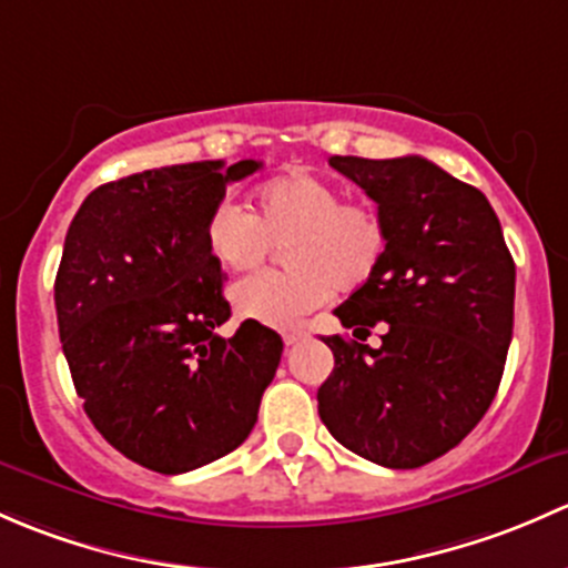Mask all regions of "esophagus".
Returning <instances> with one entry per match:
<instances>
[{
  "mask_svg": "<svg viewBox=\"0 0 568 568\" xmlns=\"http://www.w3.org/2000/svg\"><path fill=\"white\" fill-rule=\"evenodd\" d=\"M306 338V331H284V344L286 347H292V344L303 342Z\"/></svg>",
  "mask_w": 568,
  "mask_h": 568,
  "instance_id": "esophagus-1",
  "label": "esophagus"
}]
</instances>
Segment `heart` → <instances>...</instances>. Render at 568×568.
<instances>
[{
  "instance_id": "heart-1",
  "label": "heart",
  "mask_w": 568,
  "mask_h": 568,
  "mask_svg": "<svg viewBox=\"0 0 568 568\" xmlns=\"http://www.w3.org/2000/svg\"><path fill=\"white\" fill-rule=\"evenodd\" d=\"M204 243L230 273L254 271L273 245H284L290 271L243 278L232 303L251 323L292 327L323 306L333 286L369 282L388 251V224L372 202H347L331 180L295 172L256 185L248 213L232 202L215 204Z\"/></svg>"
}]
</instances>
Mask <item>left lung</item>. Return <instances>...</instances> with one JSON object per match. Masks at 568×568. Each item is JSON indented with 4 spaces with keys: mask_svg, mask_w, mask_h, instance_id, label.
<instances>
[{
    "mask_svg": "<svg viewBox=\"0 0 568 568\" xmlns=\"http://www.w3.org/2000/svg\"><path fill=\"white\" fill-rule=\"evenodd\" d=\"M336 172L377 202L388 251L336 317L377 351L325 336L331 377L320 418L358 457L420 467L459 446L493 405L514 327V260L487 196L420 155H333Z\"/></svg>",
    "mask_w": 568,
    "mask_h": 568,
    "instance_id": "8db88e82",
    "label": "left lung"
}]
</instances>
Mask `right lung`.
<instances>
[{"label":"right lung","instance_id":"1","mask_svg":"<svg viewBox=\"0 0 568 568\" xmlns=\"http://www.w3.org/2000/svg\"><path fill=\"white\" fill-rule=\"evenodd\" d=\"M260 166L148 169L92 191L70 221L54 303L75 394L116 452L155 473L235 452L282 361L271 327L215 333L232 312L204 243L226 185Z\"/></svg>","mask_w":568,"mask_h":568}]
</instances>
